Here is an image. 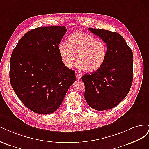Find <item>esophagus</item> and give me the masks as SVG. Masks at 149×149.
Listing matches in <instances>:
<instances>
[{
	"mask_svg": "<svg viewBox=\"0 0 149 149\" xmlns=\"http://www.w3.org/2000/svg\"><path fill=\"white\" fill-rule=\"evenodd\" d=\"M75 77H76V79L77 80H80L81 79V75L79 74H75Z\"/></svg>",
	"mask_w": 149,
	"mask_h": 149,
	"instance_id": "obj_1",
	"label": "esophagus"
}]
</instances>
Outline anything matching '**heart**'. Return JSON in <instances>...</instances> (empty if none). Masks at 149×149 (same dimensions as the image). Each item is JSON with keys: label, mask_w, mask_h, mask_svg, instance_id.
<instances>
[{"label": "heart", "mask_w": 149, "mask_h": 149, "mask_svg": "<svg viewBox=\"0 0 149 149\" xmlns=\"http://www.w3.org/2000/svg\"><path fill=\"white\" fill-rule=\"evenodd\" d=\"M58 50L62 63L67 68H72L77 58V69L92 72L104 64L108 47L104 42L87 33L77 32L69 37L68 43H59Z\"/></svg>", "instance_id": "obj_1"}]
</instances>
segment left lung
I'll return each instance as SVG.
<instances>
[{
  "label": "left lung",
  "instance_id": "8db88e82",
  "mask_svg": "<svg viewBox=\"0 0 149 149\" xmlns=\"http://www.w3.org/2000/svg\"><path fill=\"white\" fill-rule=\"evenodd\" d=\"M107 44V59L95 72L82 76L85 99L97 111L111 109L125 98L133 80V54L124 38L116 32L88 28Z\"/></svg>",
  "mask_w": 149,
  "mask_h": 149
}]
</instances>
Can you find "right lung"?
I'll return each mask as SVG.
<instances>
[{
	"instance_id": "obj_1",
	"label": "right lung",
	"mask_w": 149,
	"mask_h": 149,
	"mask_svg": "<svg viewBox=\"0 0 149 149\" xmlns=\"http://www.w3.org/2000/svg\"><path fill=\"white\" fill-rule=\"evenodd\" d=\"M65 26H44L25 33L11 56L12 87L25 106L38 114L60 107L76 80L75 72L62 63L58 46Z\"/></svg>"
}]
</instances>
